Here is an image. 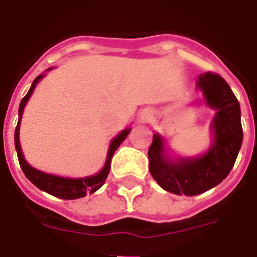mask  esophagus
<instances>
[{
	"instance_id": "esophagus-1",
	"label": "esophagus",
	"mask_w": 257,
	"mask_h": 257,
	"mask_svg": "<svg viewBox=\"0 0 257 257\" xmlns=\"http://www.w3.org/2000/svg\"><path fill=\"white\" fill-rule=\"evenodd\" d=\"M151 118H152V113H151V110H148V109H144V110L140 113V121H143V122H148Z\"/></svg>"
}]
</instances>
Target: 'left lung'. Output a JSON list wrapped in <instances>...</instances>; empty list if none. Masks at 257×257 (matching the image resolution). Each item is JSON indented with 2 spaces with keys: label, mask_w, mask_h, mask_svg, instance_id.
<instances>
[{
  "label": "left lung",
  "mask_w": 257,
  "mask_h": 257,
  "mask_svg": "<svg viewBox=\"0 0 257 257\" xmlns=\"http://www.w3.org/2000/svg\"><path fill=\"white\" fill-rule=\"evenodd\" d=\"M207 104L216 109L212 121L213 144L205 155L171 160L164 141L153 135L148 149L149 172L163 189L175 195L196 196L219 185L233 168L243 143L241 110L232 89L220 74L207 72L197 78Z\"/></svg>",
  "instance_id": "1"
}]
</instances>
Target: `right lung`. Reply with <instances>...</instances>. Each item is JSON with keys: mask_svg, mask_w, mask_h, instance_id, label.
I'll list each match as a JSON object with an SVG mask.
<instances>
[{"mask_svg": "<svg viewBox=\"0 0 257 257\" xmlns=\"http://www.w3.org/2000/svg\"><path fill=\"white\" fill-rule=\"evenodd\" d=\"M42 77H44V74H40L38 77L34 78V81L33 84H32V86H30L29 92L26 93V96L24 97L21 100V102H20V108H18V122L17 126H16V131H14V147H16V151H17L18 163H20V167H21L24 175H25L26 177L38 188V189H41V191L46 192V193H49V195L52 196H56L58 199H80V197L86 196V193H93V192H96L98 188L102 187V184L105 183V180H106V177H108L109 175V171H110V161H112L113 155L116 152V149L118 148V145L126 139L131 128L124 129L118 136L113 139V141L110 143V147H109L106 163H105L102 171H101L100 173H97V175L89 176V177H81V179H66V177H60V176L44 173V172L37 171V169L33 168V167H30V165L25 161L24 155H22L21 152L18 132H20V122H21L22 112H24L25 104L28 102V100H29V97L32 96L36 84H37Z\"/></svg>", "mask_w": 257, "mask_h": 257, "instance_id": "1", "label": "right lung"}]
</instances>
